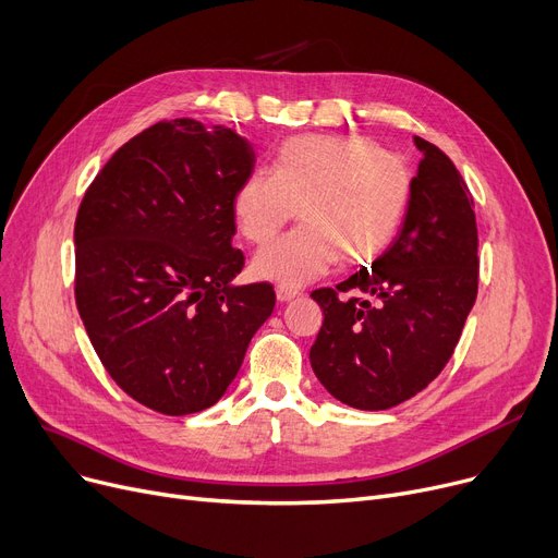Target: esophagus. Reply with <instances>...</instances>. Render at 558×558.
I'll return each instance as SVG.
<instances>
[{"label":"esophagus","instance_id":"34e87169","mask_svg":"<svg viewBox=\"0 0 558 558\" xmlns=\"http://www.w3.org/2000/svg\"><path fill=\"white\" fill-rule=\"evenodd\" d=\"M301 294L299 291H294V289H284V287H278L276 289V299L280 301V303H291V301H296Z\"/></svg>","mask_w":558,"mask_h":558}]
</instances>
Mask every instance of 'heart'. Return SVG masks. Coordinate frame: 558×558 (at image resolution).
<instances>
[{
    "label": "heart",
    "mask_w": 558,
    "mask_h": 558,
    "mask_svg": "<svg viewBox=\"0 0 558 558\" xmlns=\"http://www.w3.org/2000/svg\"><path fill=\"white\" fill-rule=\"evenodd\" d=\"M414 171L393 151L355 135L284 140L271 173L253 171L232 192V219L251 244H267L296 215L301 226L253 259V276L284 289L341 267H364L398 234Z\"/></svg>",
    "instance_id": "1"
}]
</instances>
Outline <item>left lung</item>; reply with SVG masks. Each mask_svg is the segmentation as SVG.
<instances>
[{"label":"left lung","instance_id":"1","mask_svg":"<svg viewBox=\"0 0 558 558\" xmlns=\"http://www.w3.org/2000/svg\"><path fill=\"white\" fill-rule=\"evenodd\" d=\"M412 203L398 240L337 289L312 291L324 310L310 362L348 407L379 412L444 371L477 299L473 196L452 160L423 137Z\"/></svg>","mask_w":558,"mask_h":558}]
</instances>
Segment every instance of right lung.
I'll return each instance as SVG.
<instances>
[{"instance_id": "1", "label": "right lung", "mask_w": 558, "mask_h": 558, "mask_svg": "<svg viewBox=\"0 0 558 558\" xmlns=\"http://www.w3.org/2000/svg\"><path fill=\"white\" fill-rule=\"evenodd\" d=\"M253 167L232 129L165 120L117 149L81 201V320L108 375L154 412L213 407L274 312L269 282L232 284V192Z\"/></svg>"}]
</instances>
